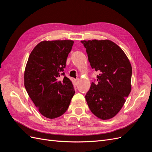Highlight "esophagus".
Instances as JSON below:
<instances>
[{"mask_svg": "<svg viewBox=\"0 0 152 152\" xmlns=\"http://www.w3.org/2000/svg\"><path fill=\"white\" fill-rule=\"evenodd\" d=\"M79 79H74V82H75V85H77V84H78V83H79Z\"/></svg>", "mask_w": 152, "mask_h": 152, "instance_id": "34e87169", "label": "esophagus"}]
</instances>
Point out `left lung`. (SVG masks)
Wrapping results in <instances>:
<instances>
[{"instance_id":"8db88e82","label":"left lung","mask_w":152,"mask_h":152,"mask_svg":"<svg viewBox=\"0 0 152 152\" xmlns=\"http://www.w3.org/2000/svg\"><path fill=\"white\" fill-rule=\"evenodd\" d=\"M91 68L99 72L85 98L91 112L110 119L122 108L131 90L132 67L122 49L109 40H82Z\"/></svg>"}]
</instances>
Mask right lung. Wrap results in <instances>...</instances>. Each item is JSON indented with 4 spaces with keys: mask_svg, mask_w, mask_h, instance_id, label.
<instances>
[{
    "mask_svg": "<svg viewBox=\"0 0 152 152\" xmlns=\"http://www.w3.org/2000/svg\"><path fill=\"white\" fill-rule=\"evenodd\" d=\"M73 44L69 40L42 41L31 52L26 63L25 89L39 112L48 118L62 115L75 94L72 81L63 72Z\"/></svg>",
    "mask_w": 152,
    "mask_h": 152,
    "instance_id": "1",
    "label": "right lung"
}]
</instances>
